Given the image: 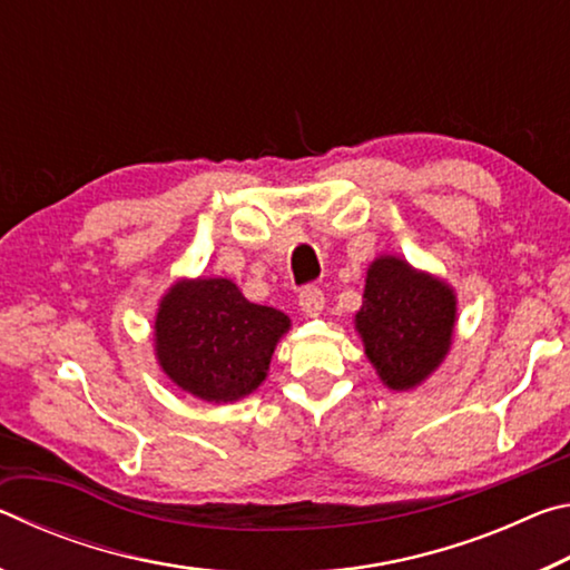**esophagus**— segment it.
Wrapping results in <instances>:
<instances>
[{"label":"esophagus","mask_w":570,"mask_h":570,"mask_svg":"<svg viewBox=\"0 0 570 570\" xmlns=\"http://www.w3.org/2000/svg\"><path fill=\"white\" fill-rule=\"evenodd\" d=\"M324 294L314 286H306L304 292L298 294V306H302V312L306 316H320L324 312Z\"/></svg>","instance_id":"34e87169"}]
</instances>
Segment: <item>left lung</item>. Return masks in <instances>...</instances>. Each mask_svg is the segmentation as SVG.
<instances>
[{"mask_svg":"<svg viewBox=\"0 0 570 570\" xmlns=\"http://www.w3.org/2000/svg\"><path fill=\"white\" fill-rule=\"evenodd\" d=\"M458 296L445 278L382 254L366 268L354 330L384 387L407 392L438 372L450 354Z\"/></svg>","mask_w":570,"mask_h":570,"instance_id":"8db88e82","label":"left lung"}]
</instances>
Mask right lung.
Returning <instances> with one entry per match:
<instances>
[{
	"mask_svg": "<svg viewBox=\"0 0 570 570\" xmlns=\"http://www.w3.org/2000/svg\"><path fill=\"white\" fill-rule=\"evenodd\" d=\"M292 320L248 302L224 276L178 278L160 296L153 344L166 377L190 397L214 404L262 387L274 350Z\"/></svg>",
	"mask_w": 570,
	"mask_h": 570,
	"instance_id": "add662e5",
	"label": "right lung"
}]
</instances>
